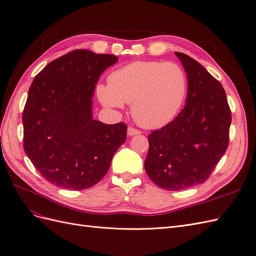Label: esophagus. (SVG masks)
<instances>
[{"mask_svg": "<svg viewBox=\"0 0 256 256\" xmlns=\"http://www.w3.org/2000/svg\"><path fill=\"white\" fill-rule=\"evenodd\" d=\"M141 134V131L138 130V129L134 128V127H129V128L127 129V134H128L129 136H136V134Z\"/></svg>", "mask_w": 256, "mask_h": 256, "instance_id": "obj_1", "label": "esophagus"}]
</instances>
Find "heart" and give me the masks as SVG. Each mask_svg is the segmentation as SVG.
Listing matches in <instances>:
<instances>
[{
	"label": "heart",
	"instance_id": "1",
	"mask_svg": "<svg viewBox=\"0 0 256 256\" xmlns=\"http://www.w3.org/2000/svg\"><path fill=\"white\" fill-rule=\"evenodd\" d=\"M188 90L187 74L173 62L138 60L111 72L108 85L98 84V99L109 109L131 102L138 125L156 129L174 120Z\"/></svg>",
	"mask_w": 256,
	"mask_h": 256
}]
</instances>
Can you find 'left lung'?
<instances>
[{"label":"left lung","mask_w":256,"mask_h":256,"mask_svg":"<svg viewBox=\"0 0 256 256\" xmlns=\"http://www.w3.org/2000/svg\"><path fill=\"white\" fill-rule=\"evenodd\" d=\"M187 72L186 106L148 136L145 171L158 187L178 191L203 184L228 146L232 114L226 90L198 62L175 52Z\"/></svg>","instance_id":"left-lung-1"}]
</instances>
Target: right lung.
Masks as SVG:
<instances>
[{"mask_svg": "<svg viewBox=\"0 0 256 256\" xmlns=\"http://www.w3.org/2000/svg\"><path fill=\"white\" fill-rule=\"evenodd\" d=\"M118 58L74 50L50 62L30 84L22 115L23 147L40 175L56 187H92L126 141V124L106 125L92 113L95 84Z\"/></svg>", "mask_w": 256, "mask_h": 256, "instance_id": "right-lung-1", "label": "right lung"}]
</instances>
